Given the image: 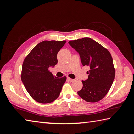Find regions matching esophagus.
<instances>
[{"instance_id":"34e87169","label":"esophagus","mask_w":134,"mask_h":134,"mask_svg":"<svg viewBox=\"0 0 134 134\" xmlns=\"http://www.w3.org/2000/svg\"><path fill=\"white\" fill-rule=\"evenodd\" d=\"M68 80H69V81H70V82H73V81L74 80V79H71V78H68Z\"/></svg>"}]
</instances>
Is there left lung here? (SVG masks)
Returning <instances> with one entry per match:
<instances>
[{"instance_id": "left-lung-1", "label": "left lung", "mask_w": 134, "mask_h": 134, "mask_svg": "<svg viewBox=\"0 0 134 134\" xmlns=\"http://www.w3.org/2000/svg\"><path fill=\"white\" fill-rule=\"evenodd\" d=\"M78 52L83 66H88V78L82 80L83 88L78 95L88 102H98L107 94L115 76V69L110 52L91 38L69 41Z\"/></svg>"}]
</instances>
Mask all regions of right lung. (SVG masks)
<instances>
[{
	"label": "right lung",
	"instance_id": "obj_1",
	"mask_svg": "<svg viewBox=\"0 0 134 134\" xmlns=\"http://www.w3.org/2000/svg\"><path fill=\"white\" fill-rule=\"evenodd\" d=\"M66 41H43L23 61L21 79L27 91L37 102L49 103L58 98L66 77L57 78L48 70L58 63L57 54Z\"/></svg>",
	"mask_w": 134,
	"mask_h": 134
}]
</instances>
